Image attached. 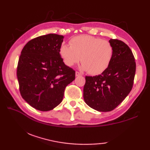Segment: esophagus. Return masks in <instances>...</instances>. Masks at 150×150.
Returning a JSON list of instances; mask_svg holds the SVG:
<instances>
[{"instance_id": "34e87169", "label": "esophagus", "mask_w": 150, "mask_h": 150, "mask_svg": "<svg viewBox=\"0 0 150 150\" xmlns=\"http://www.w3.org/2000/svg\"><path fill=\"white\" fill-rule=\"evenodd\" d=\"M75 75L77 76V77H78V76H81V75H82V74H81V73L80 72H79V71H76V72H75Z\"/></svg>"}]
</instances>
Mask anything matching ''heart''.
<instances>
[{"label":"heart","mask_w":150,"mask_h":150,"mask_svg":"<svg viewBox=\"0 0 150 150\" xmlns=\"http://www.w3.org/2000/svg\"><path fill=\"white\" fill-rule=\"evenodd\" d=\"M70 46L62 44L59 53L65 64L71 67L81 60V68L91 75H99L110 66L113 47L108 40L87 35L72 38Z\"/></svg>","instance_id":"obj_1"}]
</instances>
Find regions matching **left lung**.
I'll use <instances>...</instances> for the list:
<instances>
[{
  "mask_svg": "<svg viewBox=\"0 0 150 150\" xmlns=\"http://www.w3.org/2000/svg\"><path fill=\"white\" fill-rule=\"evenodd\" d=\"M113 56L110 66L100 75L86 76L84 99L90 108L106 112L114 110L131 91L136 63L129 46L118 39H110Z\"/></svg>",
  "mask_w": 150,
  "mask_h": 150,
  "instance_id": "8db88e82",
  "label": "left lung"
}]
</instances>
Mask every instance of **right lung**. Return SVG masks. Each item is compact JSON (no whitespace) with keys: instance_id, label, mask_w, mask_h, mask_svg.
Masks as SVG:
<instances>
[{"instance_id":"add662e5","label":"right lung","mask_w":150,"mask_h":150,"mask_svg":"<svg viewBox=\"0 0 150 150\" xmlns=\"http://www.w3.org/2000/svg\"><path fill=\"white\" fill-rule=\"evenodd\" d=\"M64 37L47 34L30 40L22 49L17 75L22 97L35 109L47 111L61 103L75 71L67 66L59 50Z\"/></svg>"}]
</instances>
